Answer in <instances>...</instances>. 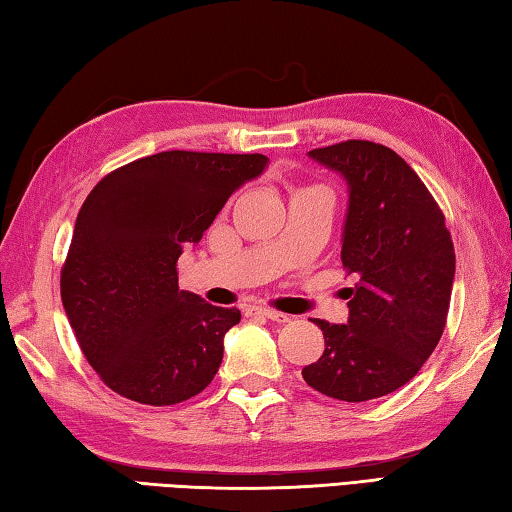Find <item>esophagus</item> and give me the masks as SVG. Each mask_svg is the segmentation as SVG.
<instances>
[{
	"label": "esophagus",
	"mask_w": 512,
	"mask_h": 512,
	"mask_svg": "<svg viewBox=\"0 0 512 512\" xmlns=\"http://www.w3.org/2000/svg\"><path fill=\"white\" fill-rule=\"evenodd\" d=\"M250 311H255V314H259V316H266L268 320H273V323H289L291 320L289 314H282V311H275L268 307H253Z\"/></svg>",
	"instance_id": "34e87169"
}]
</instances>
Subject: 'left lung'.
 <instances>
[{
  "label": "left lung",
  "instance_id": "left-lung-1",
  "mask_svg": "<svg viewBox=\"0 0 512 512\" xmlns=\"http://www.w3.org/2000/svg\"><path fill=\"white\" fill-rule=\"evenodd\" d=\"M309 158L348 183L341 262L359 282L345 289L348 323L311 320L325 352L302 377L334 400L368 402L402 388L436 350L456 271L452 235L418 173L388 146L348 140Z\"/></svg>",
  "mask_w": 512,
  "mask_h": 512
}]
</instances>
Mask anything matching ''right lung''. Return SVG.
I'll return each instance as SVG.
<instances>
[{
  "label": "right lung",
  "mask_w": 512,
  "mask_h": 512,
  "mask_svg": "<svg viewBox=\"0 0 512 512\" xmlns=\"http://www.w3.org/2000/svg\"><path fill=\"white\" fill-rule=\"evenodd\" d=\"M266 162L259 153L164 151L108 173L85 198L60 298L85 359L121 397L169 406L214 379L241 311L180 291L178 257Z\"/></svg>",
  "instance_id": "right-lung-1"
}]
</instances>
